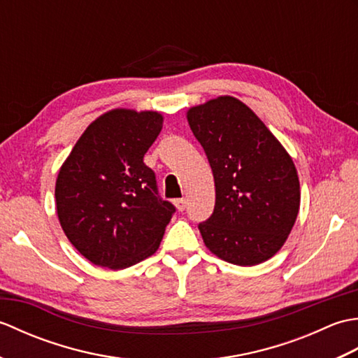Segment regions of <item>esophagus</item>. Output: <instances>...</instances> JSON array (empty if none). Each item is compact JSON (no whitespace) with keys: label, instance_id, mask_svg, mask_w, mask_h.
Listing matches in <instances>:
<instances>
[{"label":"esophagus","instance_id":"esophagus-1","mask_svg":"<svg viewBox=\"0 0 358 358\" xmlns=\"http://www.w3.org/2000/svg\"><path fill=\"white\" fill-rule=\"evenodd\" d=\"M175 206H177L178 210H185L186 209V199H177V200H175Z\"/></svg>","mask_w":358,"mask_h":358}]
</instances>
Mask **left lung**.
<instances>
[{
	"mask_svg": "<svg viewBox=\"0 0 358 358\" xmlns=\"http://www.w3.org/2000/svg\"><path fill=\"white\" fill-rule=\"evenodd\" d=\"M187 121L215 181V208L199 224L212 254L238 266L269 260L300 209L292 158L263 121L234 96L189 109Z\"/></svg>",
	"mask_w": 358,
	"mask_h": 358,
	"instance_id": "8db88e82",
	"label": "left lung"
}]
</instances>
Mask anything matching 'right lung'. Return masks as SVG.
<instances>
[{
  "label": "right lung",
  "instance_id": "1",
  "mask_svg": "<svg viewBox=\"0 0 358 358\" xmlns=\"http://www.w3.org/2000/svg\"><path fill=\"white\" fill-rule=\"evenodd\" d=\"M163 127L158 112L115 109L90 124L59 169L57 214L96 266L124 269L155 252L175 212L143 158Z\"/></svg>",
  "mask_w": 358,
  "mask_h": 358
}]
</instances>
